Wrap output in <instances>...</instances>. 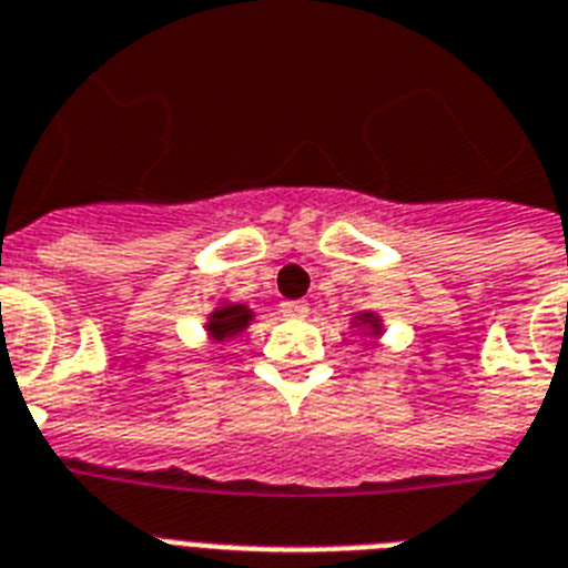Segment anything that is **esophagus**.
I'll return each mask as SVG.
<instances>
[{
	"label": "esophagus",
	"instance_id": "34e87169",
	"mask_svg": "<svg viewBox=\"0 0 568 568\" xmlns=\"http://www.w3.org/2000/svg\"><path fill=\"white\" fill-rule=\"evenodd\" d=\"M283 317H306L308 315V303L306 300H285L280 306Z\"/></svg>",
	"mask_w": 568,
	"mask_h": 568
}]
</instances>
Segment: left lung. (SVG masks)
<instances>
[{
  "label": "left lung",
  "instance_id": "8db88e82",
  "mask_svg": "<svg viewBox=\"0 0 568 568\" xmlns=\"http://www.w3.org/2000/svg\"><path fill=\"white\" fill-rule=\"evenodd\" d=\"M362 321H364V324H367V321H371V315H364V317H362ZM373 326H376V324H373Z\"/></svg>",
  "mask_w": 568,
  "mask_h": 568
}]
</instances>
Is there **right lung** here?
I'll use <instances>...</instances> for the list:
<instances>
[{"instance_id":"right-lung-1","label":"right lung","mask_w":568,"mask_h":568,"mask_svg":"<svg viewBox=\"0 0 568 568\" xmlns=\"http://www.w3.org/2000/svg\"><path fill=\"white\" fill-rule=\"evenodd\" d=\"M247 321H251V312L244 306H224L210 317V332L219 341L230 338V335L242 332L247 326Z\"/></svg>"}]
</instances>
